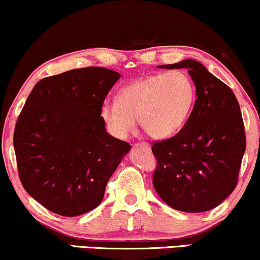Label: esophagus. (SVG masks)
<instances>
[{
  "label": "esophagus",
  "mask_w": 260,
  "mask_h": 260,
  "mask_svg": "<svg viewBox=\"0 0 260 260\" xmlns=\"http://www.w3.org/2000/svg\"><path fill=\"white\" fill-rule=\"evenodd\" d=\"M134 147H143V148H145V149H150V147H149V144L148 143H139V144H136L134 145Z\"/></svg>",
  "instance_id": "obj_1"
}]
</instances>
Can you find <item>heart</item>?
Listing matches in <instances>:
<instances>
[{
	"mask_svg": "<svg viewBox=\"0 0 260 260\" xmlns=\"http://www.w3.org/2000/svg\"><path fill=\"white\" fill-rule=\"evenodd\" d=\"M196 99L194 83L181 70L157 73L124 85L117 101L105 103L100 116L109 132L126 138L138 118L140 127L153 139L174 136L186 123Z\"/></svg>",
	"mask_w": 260,
	"mask_h": 260,
	"instance_id": "1",
	"label": "heart"
}]
</instances>
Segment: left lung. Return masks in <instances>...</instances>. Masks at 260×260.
<instances>
[{
    "label": "left lung",
    "mask_w": 260,
    "mask_h": 260,
    "mask_svg": "<svg viewBox=\"0 0 260 260\" xmlns=\"http://www.w3.org/2000/svg\"><path fill=\"white\" fill-rule=\"evenodd\" d=\"M157 67L186 68L196 85L197 99L180 132L151 148L157 160L155 190L176 210H210L237 184L246 151L240 105L234 91L196 59Z\"/></svg>",
    "instance_id": "1"
}]
</instances>
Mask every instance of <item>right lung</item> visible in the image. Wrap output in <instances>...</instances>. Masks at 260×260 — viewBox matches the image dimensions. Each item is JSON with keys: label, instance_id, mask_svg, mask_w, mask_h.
I'll list each match as a JSON object with an SVG mask.
<instances>
[{"label": "right lung", "instance_id": "add662e5", "mask_svg": "<svg viewBox=\"0 0 260 260\" xmlns=\"http://www.w3.org/2000/svg\"><path fill=\"white\" fill-rule=\"evenodd\" d=\"M121 74L86 67L35 84L14 128L23 187L52 213L78 216L100 204L131 145L106 132L100 116Z\"/></svg>", "mask_w": 260, "mask_h": 260}]
</instances>
